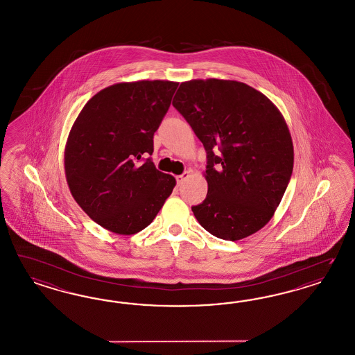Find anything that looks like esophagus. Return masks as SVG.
<instances>
[{
	"label": "esophagus",
	"mask_w": 355,
	"mask_h": 355,
	"mask_svg": "<svg viewBox=\"0 0 355 355\" xmlns=\"http://www.w3.org/2000/svg\"><path fill=\"white\" fill-rule=\"evenodd\" d=\"M191 175H189V171H185L184 173H182V175H179V176H176V182H178V184L179 185H182V184L189 178Z\"/></svg>",
	"instance_id": "obj_1"
}]
</instances>
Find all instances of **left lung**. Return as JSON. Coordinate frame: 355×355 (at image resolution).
I'll use <instances>...</instances> for the list:
<instances>
[{"mask_svg": "<svg viewBox=\"0 0 355 355\" xmlns=\"http://www.w3.org/2000/svg\"><path fill=\"white\" fill-rule=\"evenodd\" d=\"M172 105L206 150L207 195L192 206L198 223L231 241L263 229L294 166L293 139L279 110L251 86L217 78L183 82Z\"/></svg>", "mask_w": 355, "mask_h": 355, "instance_id": "8db88e82", "label": "left lung"}]
</instances>
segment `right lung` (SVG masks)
Wrapping results in <instances>:
<instances>
[{
	"label": "right lung",
	"mask_w": 355,
	"mask_h": 355,
	"mask_svg": "<svg viewBox=\"0 0 355 355\" xmlns=\"http://www.w3.org/2000/svg\"><path fill=\"white\" fill-rule=\"evenodd\" d=\"M178 82L108 86L85 104L65 146L70 193L94 222L120 235L148 227L176 185L153 160V138Z\"/></svg>",
	"instance_id": "right-lung-1"
}]
</instances>
